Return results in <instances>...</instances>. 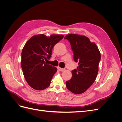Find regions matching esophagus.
Returning a JSON list of instances; mask_svg holds the SVG:
<instances>
[{
    "instance_id": "obj_1",
    "label": "esophagus",
    "mask_w": 122,
    "mask_h": 122,
    "mask_svg": "<svg viewBox=\"0 0 122 122\" xmlns=\"http://www.w3.org/2000/svg\"><path fill=\"white\" fill-rule=\"evenodd\" d=\"M57 69H58V71H61V72H62V71H65V69H62V68H60V67H57Z\"/></svg>"
}]
</instances>
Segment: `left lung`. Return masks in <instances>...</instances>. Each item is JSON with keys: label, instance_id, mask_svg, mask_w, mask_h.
<instances>
[{"label": "left lung", "instance_id": "obj_1", "mask_svg": "<svg viewBox=\"0 0 122 122\" xmlns=\"http://www.w3.org/2000/svg\"><path fill=\"white\" fill-rule=\"evenodd\" d=\"M65 39L69 40L74 52V60L78 62L77 69L72 71L71 79L66 81L68 89L75 94L84 93L96 79L101 59L100 52L94 42L87 36L69 34Z\"/></svg>", "mask_w": 122, "mask_h": 122}]
</instances>
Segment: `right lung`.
<instances>
[{
	"label": "right lung",
	"mask_w": 122,
	"mask_h": 122,
	"mask_svg": "<svg viewBox=\"0 0 122 122\" xmlns=\"http://www.w3.org/2000/svg\"><path fill=\"white\" fill-rule=\"evenodd\" d=\"M62 35L44 34L32 36L25 43L21 53V66L24 78L29 86L36 90L48 87L57 68L47 64L54 46L63 39Z\"/></svg>",
	"instance_id": "1"
}]
</instances>
